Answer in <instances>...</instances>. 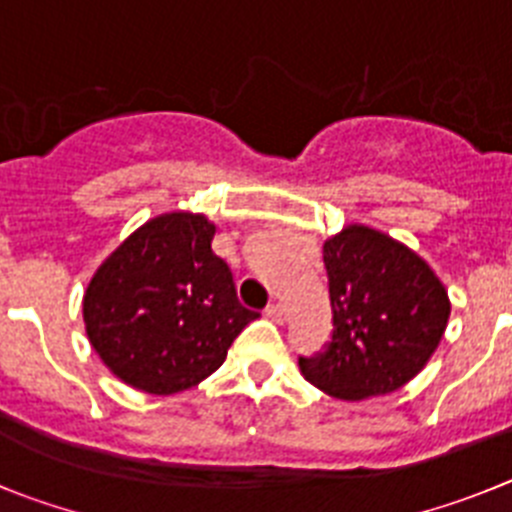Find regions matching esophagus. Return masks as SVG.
I'll return each mask as SVG.
<instances>
[{"label":"esophagus","mask_w":512,"mask_h":512,"mask_svg":"<svg viewBox=\"0 0 512 512\" xmlns=\"http://www.w3.org/2000/svg\"><path fill=\"white\" fill-rule=\"evenodd\" d=\"M265 317L273 319L275 324H283L286 322V309H283V304L273 301V304H268V309H265Z\"/></svg>","instance_id":"1"}]
</instances>
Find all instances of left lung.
<instances>
[{
	"label": "left lung",
	"mask_w": 512,
	"mask_h": 512,
	"mask_svg": "<svg viewBox=\"0 0 512 512\" xmlns=\"http://www.w3.org/2000/svg\"><path fill=\"white\" fill-rule=\"evenodd\" d=\"M322 257L335 330L322 355L299 358L301 376L345 402L397 391L446 332V286L407 244L363 224L342 226Z\"/></svg>",
	"instance_id": "left-lung-1"
}]
</instances>
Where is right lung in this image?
<instances>
[{
    "instance_id": "add662e5",
    "label": "right lung",
    "mask_w": 512,
    "mask_h": 512,
    "mask_svg": "<svg viewBox=\"0 0 512 512\" xmlns=\"http://www.w3.org/2000/svg\"><path fill=\"white\" fill-rule=\"evenodd\" d=\"M213 234L203 213H162L95 270L82 299L84 327L123 384L157 397L198 386L260 317L239 304L229 265L211 250Z\"/></svg>"
}]
</instances>
